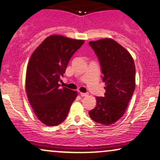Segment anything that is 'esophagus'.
Masks as SVG:
<instances>
[{
  "instance_id": "34e87169",
  "label": "esophagus",
  "mask_w": 160,
  "mask_h": 160,
  "mask_svg": "<svg viewBox=\"0 0 160 160\" xmlns=\"http://www.w3.org/2000/svg\"><path fill=\"white\" fill-rule=\"evenodd\" d=\"M80 94L81 96H82V97H84V96H88V93H82V92H80Z\"/></svg>"
}]
</instances>
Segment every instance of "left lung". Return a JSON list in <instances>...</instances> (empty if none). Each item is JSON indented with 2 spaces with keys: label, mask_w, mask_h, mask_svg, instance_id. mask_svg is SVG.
I'll return each mask as SVG.
<instances>
[{
  "label": "left lung",
  "mask_w": 160,
  "mask_h": 160,
  "mask_svg": "<svg viewBox=\"0 0 160 160\" xmlns=\"http://www.w3.org/2000/svg\"><path fill=\"white\" fill-rule=\"evenodd\" d=\"M102 67L105 82L104 97H96V106L89 112L91 118L109 125L122 118L136 88V67L126 49L111 38L90 41Z\"/></svg>",
  "instance_id": "obj_1"
}]
</instances>
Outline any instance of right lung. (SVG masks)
<instances>
[{
    "mask_svg": "<svg viewBox=\"0 0 160 160\" xmlns=\"http://www.w3.org/2000/svg\"><path fill=\"white\" fill-rule=\"evenodd\" d=\"M84 42L53 35L47 37L31 56L27 67L26 93L36 117L44 125L61 124L78 96L77 91L60 88L58 81L69 59Z\"/></svg>",
    "mask_w": 160,
    "mask_h": 160,
    "instance_id": "right-lung-1",
    "label": "right lung"
}]
</instances>
